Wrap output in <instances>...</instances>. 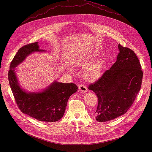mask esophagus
I'll return each instance as SVG.
<instances>
[{"mask_svg": "<svg viewBox=\"0 0 152 152\" xmlns=\"http://www.w3.org/2000/svg\"><path fill=\"white\" fill-rule=\"evenodd\" d=\"M79 91H80L81 92H86L87 91V88L84 84H81L79 86Z\"/></svg>", "mask_w": 152, "mask_h": 152, "instance_id": "obj_1", "label": "esophagus"}]
</instances>
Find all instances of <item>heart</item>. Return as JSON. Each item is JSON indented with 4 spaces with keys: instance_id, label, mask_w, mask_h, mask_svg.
<instances>
[{
    "instance_id": "1",
    "label": "heart",
    "mask_w": 152,
    "mask_h": 152,
    "mask_svg": "<svg viewBox=\"0 0 152 152\" xmlns=\"http://www.w3.org/2000/svg\"><path fill=\"white\" fill-rule=\"evenodd\" d=\"M94 60V57H84L82 58L79 61V65L81 67L86 68L89 66L92 62ZM103 72V63L102 61L99 60L94 63L88 68H87L84 74V77L85 80L89 82H94L102 76Z\"/></svg>"
}]
</instances>
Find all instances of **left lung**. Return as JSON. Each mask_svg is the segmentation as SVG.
I'll list each match as a JSON object with an SVG mask.
<instances>
[{"label":"left lung","mask_w":152,"mask_h":152,"mask_svg":"<svg viewBox=\"0 0 152 152\" xmlns=\"http://www.w3.org/2000/svg\"><path fill=\"white\" fill-rule=\"evenodd\" d=\"M116 61L88 89L98 97L94 113L99 122L111 121L125 114L140 91L143 72L133 50L118 45Z\"/></svg>","instance_id":"1"}]
</instances>
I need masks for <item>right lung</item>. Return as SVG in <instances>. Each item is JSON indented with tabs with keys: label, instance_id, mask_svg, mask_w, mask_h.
I'll use <instances>...</instances> for the list:
<instances>
[{
	"label": "right lung",
	"instance_id": "1",
	"mask_svg": "<svg viewBox=\"0 0 152 152\" xmlns=\"http://www.w3.org/2000/svg\"><path fill=\"white\" fill-rule=\"evenodd\" d=\"M45 52L39 49L38 42L22 47L15 55L8 74L11 90L16 103L24 114L38 121L46 123L57 121L63 117L67 102L72 94L76 92L77 86L73 83H63L54 81L41 91L28 92L18 83L15 68L33 52Z\"/></svg>",
	"mask_w": 152,
	"mask_h": 152
}]
</instances>
